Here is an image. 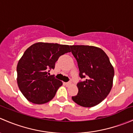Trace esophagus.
<instances>
[{"instance_id":"esophagus-1","label":"esophagus","mask_w":133,"mask_h":133,"mask_svg":"<svg viewBox=\"0 0 133 133\" xmlns=\"http://www.w3.org/2000/svg\"><path fill=\"white\" fill-rule=\"evenodd\" d=\"M64 84L65 86H69V85H71V82H64Z\"/></svg>"}]
</instances>
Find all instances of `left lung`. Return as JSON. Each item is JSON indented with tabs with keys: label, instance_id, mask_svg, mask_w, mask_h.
<instances>
[{
	"label": "left lung",
	"instance_id": "1",
	"mask_svg": "<svg viewBox=\"0 0 133 133\" xmlns=\"http://www.w3.org/2000/svg\"><path fill=\"white\" fill-rule=\"evenodd\" d=\"M76 58L79 75L85 80L77 84L78 92L72 99L79 105L91 108L108 96L112 86L114 68L106 53L91 45H70Z\"/></svg>",
	"mask_w": 133,
	"mask_h": 133
}]
</instances>
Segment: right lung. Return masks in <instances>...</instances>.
<instances>
[{"mask_svg":"<svg viewBox=\"0 0 133 133\" xmlns=\"http://www.w3.org/2000/svg\"><path fill=\"white\" fill-rule=\"evenodd\" d=\"M70 51L68 45L44 42L35 43L25 51L17 64V84L28 101L43 104L54 98L62 82L48 72L60 56Z\"/></svg>","mask_w":133,"mask_h":133,"instance_id":"obj_1","label":"right lung"}]
</instances>
